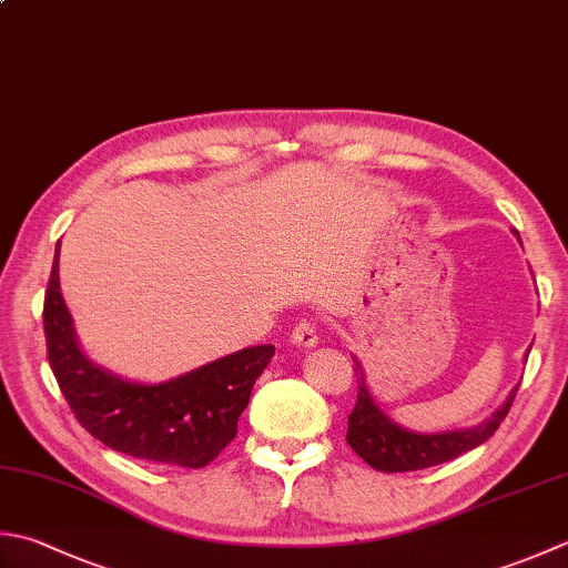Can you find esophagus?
<instances>
[{
    "mask_svg": "<svg viewBox=\"0 0 568 568\" xmlns=\"http://www.w3.org/2000/svg\"><path fill=\"white\" fill-rule=\"evenodd\" d=\"M293 344H297V347H303V349H313V347H317V327L313 325V322H307V320H303V322H297V325L293 327Z\"/></svg>",
    "mask_w": 568,
    "mask_h": 568,
    "instance_id": "esophagus-1",
    "label": "esophagus"
}]
</instances>
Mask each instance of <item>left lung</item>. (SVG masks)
I'll return each mask as SVG.
<instances>
[{
    "instance_id": "1",
    "label": "left lung",
    "mask_w": 568,
    "mask_h": 568,
    "mask_svg": "<svg viewBox=\"0 0 568 568\" xmlns=\"http://www.w3.org/2000/svg\"><path fill=\"white\" fill-rule=\"evenodd\" d=\"M354 362H357V369H354L357 372V404H354L347 418V443L366 465H372L374 470L382 473H408L433 468V465L448 463L463 453L483 446L505 420L517 394L515 386L505 398V404L499 406L490 418H485L483 424H477L473 428L416 433L398 426L396 420L384 414L379 404L374 402L369 386H366L359 359L354 357Z\"/></svg>"
}]
</instances>
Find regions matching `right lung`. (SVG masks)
<instances>
[{
  "label": "right lung",
  "mask_w": 568,
  "mask_h": 568,
  "mask_svg": "<svg viewBox=\"0 0 568 568\" xmlns=\"http://www.w3.org/2000/svg\"><path fill=\"white\" fill-rule=\"evenodd\" d=\"M49 364L71 410L108 448L140 460L204 468L236 438L273 344L246 347L170 382L142 384L98 366L81 349L59 283V248L43 300Z\"/></svg>",
  "instance_id": "obj_1"
}]
</instances>
